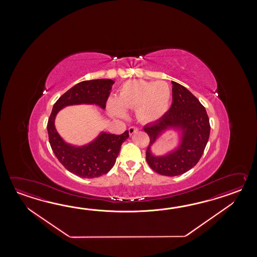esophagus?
<instances>
[{
	"label": "esophagus",
	"mask_w": 257,
	"mask_h": 257,
	"mask_svg": "<svg viewBox=\"0 0 257 257\" xmlns=\"http://www.w3.org/2000/svg\"><path fill=\"white\" fill-rule=\"evenodd\" d=\"M138 131H139V128H138L137 126H132L128 128V133H130V135H133V134L136 133Z\"/></svg>",
	"instance_id": "34e87169"
}]
</instances>
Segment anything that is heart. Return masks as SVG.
<instances>
[{"mask_svg":"<svg viewBox=\"0 0 257 257\" xmlns=\"http://www.w3.org/2000/svg\"><path fill=\"white\" fill-rule=\"evenodd\" d=\"M172 90L165 82L131 80L122 84L116 98L107 103L110 113L123 117L125 109L136 110L137 117L144 123L163 117L169 110Z\"/></svg>","mask_w":257,"mask_h":257,"instance_id":"heart-1","label":"heart"}]
</instances>
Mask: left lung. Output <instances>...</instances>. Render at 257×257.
<instances>
[{
  "instance_id": "8db88e82",
  "label": "left lung",
  "mask_w": 257,
  "mask_h": 257,
  "mask_svg": "<svg viewBox=\"0 0 257 257\" xmlns=\"http://www.w3.org/2000/svg\"><path fill=\"white\" fill-rule=\"evenodd\" d=\"M173 103L169 111L156 122L143 127L150 137L146 161L157 174L175 176L193 168L201 158L208 143L210 125L207 111L199 100L186 87L173 82ZM170 127L182 131L181 146L164 157H155L150 151L162 132Z\"/></svg>"
}]
</instances>
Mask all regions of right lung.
<instances>
[{
	"label": "right lung",
	"mask_w": 257,
	"mask_h": 257,
	"mask_svg": "<svg viewBox=\"0 0 257 257\" xmlns=\"http://www.w3.org/2000/svg\"><path fill=\"white\" fill-rule=\"evenodd\" d=\"M114 81L98 79L79 82L57 100L48 121L49 144L55 156L66 169L82 178L105 175L114 166L122 143L128 138V131L121 135L102 132L93 142L82 147L66 143L55 128V116L67 105L97 104L103 109Z\"/></svg>",
	"instance_id": "right-lung-1"
}]
</instances>
